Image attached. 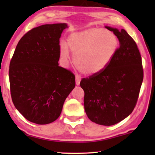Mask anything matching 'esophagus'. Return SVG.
Segmentation results:
<instances>
[{
	"label": "esophagus",
	"instance_id": "1",
	"mask_svg": "<svg viewBox=\"0 0 155 155\" xmlns=\"http://www.w3.org/2000/svg\"><path fill=\"white\" fill-rule=\"evenodd\" d=\"M75 81H76V84H77V85H79L80 82V81H81V77L78 75H76L75 76Z\"/></svg>",
	"mask_w": 155,
	"mask_h": 155
}]
</instances>
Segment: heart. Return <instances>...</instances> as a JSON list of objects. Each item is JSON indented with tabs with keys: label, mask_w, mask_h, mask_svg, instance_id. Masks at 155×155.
Returning <instances> with one entry per match:
<instances>
[{
	"label": "heart",
	"mask_w": 155,
	"mask_h": 155,
	"mask_svg": "<svg viewBox=\"0 0 155 155\" xmlns=\"http://www.w3.org/2000/svg\"><path fill=\"white\" fill-rule=\"evenodd\" d=\"M118 47L119 40L114 32L91 28L70 35L67 44H61V56L66 62L71 51L78 70L87 75H94L109 64Z\"/></svg>",
	"instance_id": "obj_1"
}]
</instances>
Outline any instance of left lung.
Listing matches in <instances>:
<instances>
[{"label":"left lung","mask_w":155,"mask_h":155,"mask_svg":"<svg viewBox=\"0 0 155 155\" xmlns=\"http://www.w3.org/2000/svg\"><path fill=\"white\" fill-rule=\"evenodd\" d=\"M115 34L120 46L109 64L98 73L82 78L84 106L95 124L112 126L130 115L136 105L143 80L137 46L125 29L106 26Z\"/></svg>","instance_id":"obj_1"}]
</instances>
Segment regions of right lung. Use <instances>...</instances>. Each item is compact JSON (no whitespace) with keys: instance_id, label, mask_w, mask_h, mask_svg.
Segmentation results:
<instances>
[{"instance_id":"add662e5","label":"right lung","mask_w":155,"mask_h":155,"mask_svg":"<svg viewBox=\"0 0 155 155\" xmlns=\"http://www.w3.org/2000/svg\"><path fill=\"white\" fill-rule=\"evenodd\" d=\"M67 27L65 23L43 25L27 31L10 61L12 102L30 122L44 125L56 120L75 86V75L58 63L59 39Z\"/></svg>"}]
</instances>
